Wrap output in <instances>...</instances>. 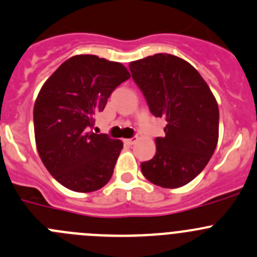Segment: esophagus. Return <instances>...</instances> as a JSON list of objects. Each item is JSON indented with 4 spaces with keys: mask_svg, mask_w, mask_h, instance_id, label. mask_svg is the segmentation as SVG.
<instances>
[{
    "mask_svg": "<svg viewBox=\"0 0 257 257\" xmlns=\"http://www.w3.org/2000/svg\"><path fill=\"white\" fill-rule=\"evenodd\" d=\"M137 141H138V138H137V137H133V138L125 139V143L129 144V146H133V144L137 143Z\"/></svg>",
    "mask_w": 257,
    "mask_h": 257,
    "instance_id": "obj_1",
    "label": "esophagus"
}]
</instances>
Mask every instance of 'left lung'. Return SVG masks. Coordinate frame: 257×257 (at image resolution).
Returning <instances> with one entry per match:
<instances>
[{
  "label": "left lung",
  "instance_id": "left-lung-1",
  "mask_svg": "<svg viewBox=\"0 0 257 257\" xmlns=\"http://www.w3.org/2000/svg\"><path fill=\"white\" fill-rule=\"evenodd\" d=\"M132 78L154 116L166 118L156 156L141 164L143 176L163 188H178L207 166L218 142V105L202 76L171 54L132 61Z\"/></svg>",
  "mask_w": 257,
  "mask_h": 257
}]
</instances>
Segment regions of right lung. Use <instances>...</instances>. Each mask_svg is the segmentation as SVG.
I'll list each match as a JSON object with an SVG mask.
<instances>
[{"label": "right lung", "mask_w": 257, "mask_h": 257, "mask_svg": "<svg viewBox=\"0 0 257 257\" xmlns=\"http://www.w3.org/2000/svg\"><path fill=\"white\" fill-rule=\"evenodd\" d=\"M131 74L120 62L75 55L45 81L34 105L36 148L52 177L75 192H94L113 176L123 142L90 131L114 89Z\"/></svg>", "instance_id": "add662e5"}]
</instances>
